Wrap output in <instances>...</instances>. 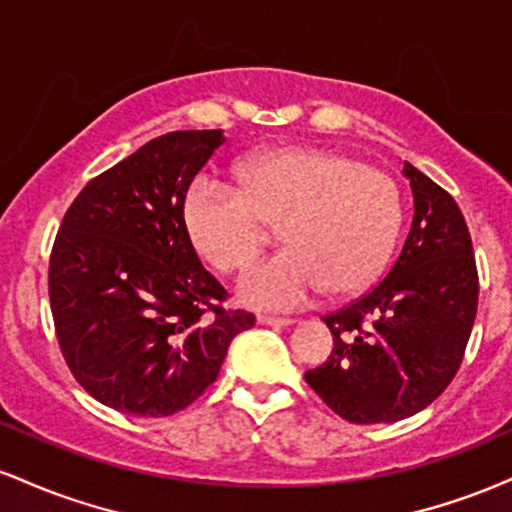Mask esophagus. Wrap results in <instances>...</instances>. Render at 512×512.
Here are the masks:
<instances>
[{"instance_id":"34e87169","label":"esophagus","mask_w":512,"mask_h":512,"mask_svg":"<svg viewBox=\"0 0 512 512\" xmlns=\"http://www.w3.org/2000/svg\"><path fill=\"white\" fill-rule=\"evenodd\" d=\"M257 322L267 327H289L293 325L291 317H274V315H257Z\"/></svg>"}]
</instances>
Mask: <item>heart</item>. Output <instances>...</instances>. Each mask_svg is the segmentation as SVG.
I'll return each mask as SVG.
<instances>
[{
	"instance_id": "heart-1",
	"label": "heart",
	"mask_w": 512,
	"mask_h": 512,
	"mask_svg": "<svg viewBox=\"0 0 512 512\" xmlns=\"http://www.w3.org/2000/svg\"><path fill=\"white\" fill-rule=\"evenodd\" d=\"M185 228L199 255L223 274L248 272L281 223L286 250L250 272L240 298L289 310L317 293L342 298L383 272L402 226V195L385 170L322 149H276L240 166L238 187L197 178Z\"/></svg>"
}]
</instances>
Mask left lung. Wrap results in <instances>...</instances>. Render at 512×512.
<instances>
[{
    "label": "left lung",
    "instance_id": "1",
    "mask_svg": "<svg viewBox=\"0 0 512 512\" xmlns=\"http://www.w3.org/2000/svg\"><path fill=\"white\" fill-rule=\"evenodd\" d=\"M414 221L373 291L325 315L334 349L305 383L351 424H392L426 409L460 370L479 303L467 221L450 192L404 163Z\"/></svg>",
    "mask_w": 512,
    "mask_h": 512
}]
</instances>
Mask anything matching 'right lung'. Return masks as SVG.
<instances>
[{"label":"right lung","instance_id":"add662e5","mask_svg":"<svg viewBox=\"0 0 512 512\" xmlns=\"http://www.w3.org/2000/svg\"><path fill=\"white\" fill-rule=\"evenodd\" d=\"M221 129L151 139L86 182L50 252L48 291L69 370L105 407L173 416L219 378L228 344L255 325L199 262L185 197Z\"/></svg>","mask_w":512,"mask_h":512}]
</instances>
